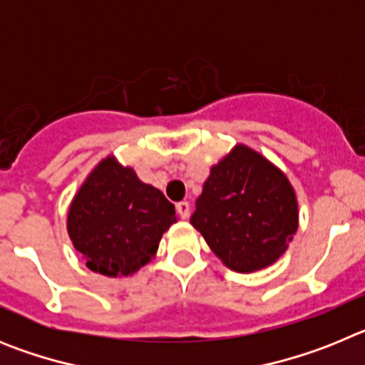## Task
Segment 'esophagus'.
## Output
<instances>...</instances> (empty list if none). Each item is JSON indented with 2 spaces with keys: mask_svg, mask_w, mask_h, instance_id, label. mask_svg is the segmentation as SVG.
I'll return each mask as SVG.
<instances>
[{
  "mask_svg": "<svg viewBox=\"0 0 365 365\" xmlns=\"http://www.w3.org/2000/svg\"><path fill=\"white\" fill-rule=\"evenodd\" d=\"M175 208H177V214H179L182 219H188L190 217V210H192V206H190L188 201L177 202Z\"/></svg>",
  "mask_w": 365,
  "mask_h": 365,
  "instance_id": "obj_1",
  "label": "esophagus"
}]
</instances>
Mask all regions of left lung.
Segmentation results:
<instances>
[{
  "label": "left lung",
  "instance_id": "obj_1",
  "mask_svg": "<svg viewBox=\"0 0 365 365\" xmlns=\"http://www.w3.org/2000/svg\"><path fill=\"white\" fill-rule=\"evenodd\" d=\"M190 222L228 269L254 272L285 252L298 202L278 168L240 144L210 170Z\"/></svg>",
  "mask_w": 365,
  "mask_h": 365
}]
</instances>
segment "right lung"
I'll return each instance as SVG.
<instances>
[{"mask_svg": "<svg viewBox=\"0 0 365 365\" xmlns=\"http://www.w3.org/2000/svg\"><path fill=\"white\" fill-rule=\"evenodd\" d=\"M175 221V206L160 190L108 157L71 202L67 232L93 272L117 278L146 265Z\"/></svg>", "mask_w": 365, "mask_h": 365, "instance_id": "1", "label": "right lung"}]
</instances>
